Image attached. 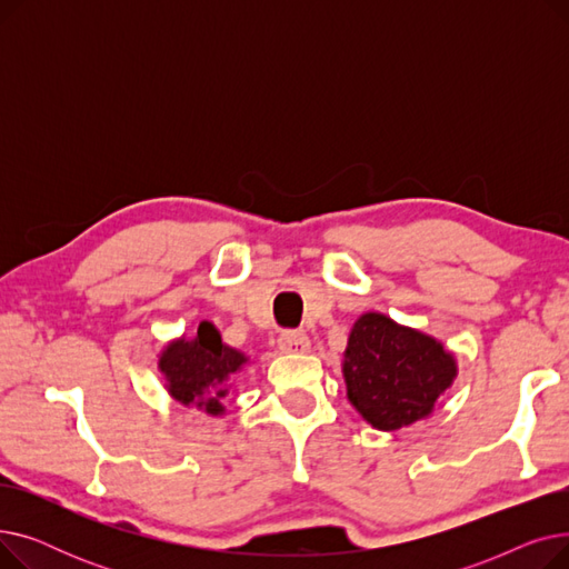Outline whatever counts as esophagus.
Returning a JSON list of instances; mask_svg holds the SVG:
<instances>
[{"label":"esophagus","mask_w":569,"mask_h":569,"mask_svg":"<svg viewBox=\"0 0 569 569\" xmlns=\"http://www.w3.org/2000/svg\"><path fill=\"white\" fill-rule=\"evenodd\" d=\"M279 348L283 352H307L311 348V341L302 330H288L279 337Z\"/></svg>","instance_id":"obj_1"}]
</instances>
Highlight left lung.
Returning a JSON list of instances; mask_svg holds the SVG:
<instances>
[{
    "label": "left lung",
    "instance_id": "8db88e82",
    "mask_svg": "<svg viewBox=\"0 0 569 569\" xmlns=\"http://www.w3.org/2000/svg\"><path fill=\"white\" fill-rule=\"evenodd\" d=\"M343 357L348 399L380 431L425 420L457 376L442 343L382 313L355 322Z\"/></svg>",
    "mask_w": 569,
    "mask_h": 569
}]
</instances>
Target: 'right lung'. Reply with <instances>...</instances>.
<instances>
[{
	"label": "right lung",
	"instance_id": "add662e5",
	"mask_svg": "<svg viewBox=\"0 0 569 569\" xmlns=\"http://www.w3.org/2000/svg\"><path fill=\"white\" fill-rule=\"evenodd\" d=\"M247 365V357L226 346L212 322H200L198 335L187 341H172L159 360V369L168 380V392L179 403H198L209 415H221L232 373Z\"/></svg>",
	"mask_w": 569,
	"mask_h": 569
}]
</instances>
